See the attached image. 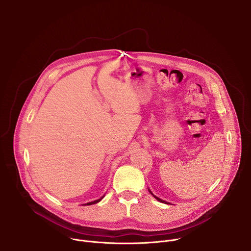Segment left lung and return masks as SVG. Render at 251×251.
Instances as JSON below:
<instances>
[{
    "instance_id": "obj_1",
    "label": "left lung",
    "mask_w": 251,
    "mask_h": 251,
    "mask_svg": "<svg viewBox=\"0 0 251 251\" xmlns=\"http://www.w3.org/2000/svg\"><path fill=\"white\" fill-rule=\"evenodd\" d=\"M148 191H149V192H150V194H151V195H152V196H153V197H154V198H155V199H156V200H157V201H160V202H164V203H169V202H168V201H163V200H161V199H160V198H158V197H156V196H155V195H154V194H153V193H152V192H151V191H150V190H149V189H148Z\"/></svg>"
}]
</instances>
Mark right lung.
Listing matches in <instances>:
<instances>
[{
  "mask_svg": "<svg viewBox=\"0 0 251 251\" xmlns=\"http://www.w3.org/2000/svg\"><path fill=\"white\" fill-rule=\"evenodd\" d=\"M104 198V196L103 197H101L100 199H98V200H95V201H90V202H87V203H84L83 205H90V204H94V203H97V202H99L102 199Z\"/></svg>",
  "mask_w": 251,
  "mask_h": 251,
  "instance_id": "obj_1",
  "label": "right lung"
}]
</instances>
